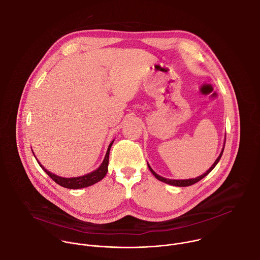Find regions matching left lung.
<instances>
[{"mask_svg": "<svg viewBox=\"0 0 260 260\" xmlns=\"http://www.w3.org/2000/svg\"><path fill=\"white\" fill-rule=\"evenodd\" d=\"M223 150H224V147L222 148V151H221V153L219 154L218 158L215 160V162L212 165V167H211L205 174H203V175H201V176H199V177H197V178H192V179H186V180H172V179H167V178H164V177L157 175V174L151 169V167H150L149 165H148V168H149V170H150L151 173L154 175V177H155L156 179H158L159 181H161V182H165V183L170 184V185H174V186H179V187L190 186V185H192V184L199 182L200 180H202L203 178H205V177L216 167V165L219 162V160H220V158H221V156H222V153H223Z\"/></svg>", "mask_w": 260, "mask_h": 260, "instance_id": "8db88e82", "label": "left lung"}]
</instances>
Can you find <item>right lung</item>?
Masks as SVG:
<instances>
[{"instance_id": "obj_1", "label": "right lung", "mask_w": 260, "mask_h": 260, "mask_svg": "<svg viewBox=\"0 0 260 260\" xmlns=\"http://www.w3.org/2000/svg\"><path fill=\"white\" fill-rule=\"evenodd\" d=\"M114 140L110 143L107 153L105 155V158L102 162V165L93 172L84 175V176H80V177H75V178H63V177H59L56 176L52 173H50L48 170H46L38 160V164L40 165V167L43 169V171L58 185L60 186L64 187V188H70V189H79V188H84V187H88L91 186V185L95 184L96 182L101 181L107 174L108 172V165H109V153H110V149L111 146H112ZM36 157V156H35Z\"/></svg>"}]
</instances>
